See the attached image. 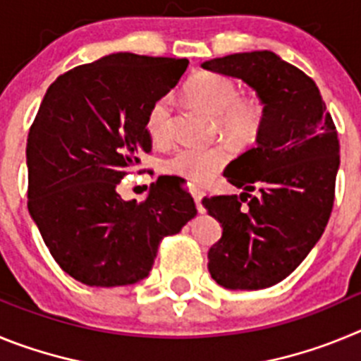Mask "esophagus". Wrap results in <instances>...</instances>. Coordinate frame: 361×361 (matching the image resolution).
<instances>
[{
  "mask_svg": "<svg viewBox=\"0 0 361 361\" xmlns=\"http://www.w3.org/2000/svg\"><path fill=\"white\" fill-rule=\"evenodd\" d=\"M191 195H193V200H195V204H197V208H199V212H202V206H200V200H202V197H204V191L200 190V188L193 186V188H191Z\"/></svg>",
  "mask_w": 361,
  "mask_h": 361,
  "instance_id": "obj_1",
  "label": "esophagus"
}]
</instances>
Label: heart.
<instances>
[{
  "label": "heart",
  "instance_id": "1",
  "mask_svg": "<svg viewBox=\"0 0 361 361\" xmlns=\"http://www.w3.org/2000/svg\"><path fill=\"white\" fill-rule=\"evenodd\" d=\"M190 101L215 116L219 130L235 142H250L257 135L262 121L260 104L240 99V88L233 79L219 73H199L186 86ZM146 132L155 142H168L173 135V110L170 97L153 101L146 114ZM226 146H183L164 161V171L188 183L202 184L216 175L228 162Z\"/></svg>",
  "mask_w": 361,
  "mask_h": 361
}]
</instances>
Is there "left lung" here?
Masks as SVG:
<instances>
[{"instance_id": "8db88e82", "label": "left lung", "mask_w": 361, "mask_h": 361, "mask_svg": "<svg viewBox=\"0 0 361 361\" xmlns=\"http://www.w3.org/2000/svg\"><path fill=\"white\" fill-rule=\"evenodd\" d=\"M200 66L242 79L264 104L257 146L224 170L244 190L240 199L202 200L222 226L208 253L209 275L226 289L271 288L302 264L329 222L340 166L333 117L317 82L275 52L231 54Z\"/></svg>"}]
</instances>
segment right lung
Returning <instances> with one entry per match:
<instances>
[{
    "mask_svg": "<svg viewBox=\"0 0 361 361\" xmlns=\"http://www.w3.org/2000/svg\"><path fill=\"white\" fill-rule=\"evenodd\" d=\"M188 59L117 52L59 75L27 141L28 213L65 273L94 288L146 279L159 244L197 215L175 180L142 202L117 184L152 148L146 114L183 78Z\"/></svg>",
    "mask_w": 361,
    "mask_h": 361,
    "instance_id": "obj_1",
    "label": "right lung"
}]
</instances>
